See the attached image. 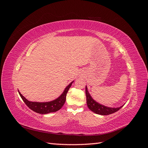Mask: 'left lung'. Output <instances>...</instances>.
<instances>
[{
  "instance_id": "8db88e82",
  "label": "left lung",
  "mask_w": 148,
  "mask_h": 148,
  "mask_svg": "<svg viewBox=\"0 0 148 148\" xmlns=\"http://www.w3.org/2000/svg\"><path fill=\"white\" fill-rule=\"evenodd\" d=\"M86 102L88 108L90 109L93 112H95L97 114H99L102 115H106L112 114L115 112L118 111L120 110L122 107L123 106H121L120 107H117V108H111V107H107L103 105L99 104V103H97L94 100L91 96L89 95L88 90L86 86Z\"/></svg>"
}]
</instances>
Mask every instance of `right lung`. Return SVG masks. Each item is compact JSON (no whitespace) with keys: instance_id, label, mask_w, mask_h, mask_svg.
I'll return each mask as SVG.
<instances>
[{"instance_id":"1","label":"right lung","mask_w":148,"mask_h":148,"mask_svg":"<svg viewBox=\"0 0 148 148\" xmlns=\"http://www.w3.org/2000/svg\"><path fill=\"white\" fill-rule=\"evenodd\" d=\"M71 82L68 86H67L64 92L62 94V95L58 97L57 99L47 102H31L28 101L23 96H22L21 94L18 91L19 95L21 96V99H23L24 102L26 104L30 109L33 110L34 112L41 114H46L49 113L53 112L57 110H60L62 106H64L66 100V94L68 92L71 86Z\"/></svg>"}]
</instances>
